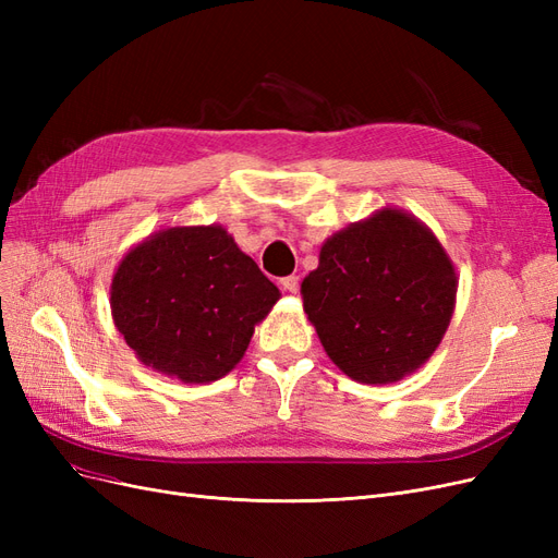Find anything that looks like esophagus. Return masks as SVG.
Here are the masks:
<instances>
[{"mask_svg": "<svg viewBox=\"0 0 558 558\" xmlns=\"http://www.w3.org/2000/svg\"><path fill=\"white\" fill-rule=\"evenodd\" d=\"M279 286H281V289H283L286 293H298V289H300V277H295V275L283 277V279L279 281Z\"/></svg>", "mask_w": 558, "mask_h": 558, "instance_id": "obj_1", "label": "esophagus"}]
</instances>
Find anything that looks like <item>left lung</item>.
Instances as JSON below:
<instances>
[{
    "instance_id": "left-lung-1",
    "label": "left lung",
    "mask_w": 558,
    "mask_h": 558,
    "mask_svg": "<svg viewBox=\"0 0 558 558\" xmlns=\"http://www.w3.org/2000/svg\"><path fill=\"white\" fill-rule=\"evenodd\" d=\"M453 263L416 216L386 207L335 232L302 281V305L330 361L361 384L424 365L449 328Z\"/></svg>"
}]
</instances>
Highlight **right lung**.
<instances>
[{
    "mask_svg": "<svg viewBox=\"0 0 558 558\" xmlns=\"http://www.w3.org/2000/svg\"><path fill=\"white\" fill-rule=\"evenodd\" d=\"M279 298L221 226L154 232L111 279L118 332L144 365L183 384L226 377Z\"/></svg>",
    "mask_w": 558,
    "mask_h": 558,
    "instance_id": "right-lung-1",
    "label": "right lung"
}]
</instances>
